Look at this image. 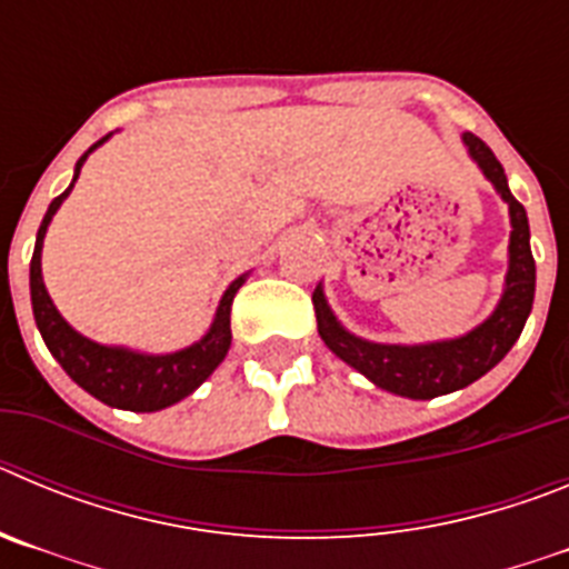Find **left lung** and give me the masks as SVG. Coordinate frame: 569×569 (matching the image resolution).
Instances as JSON below:
<instances>
[{
  "label": "left lung",
  "instance_id": "left-lung-1",
  "mask_svg": "<svg viewBox=\"0 0 569 569\" xmlns=\"http://www.w3.org/2000/svg\"><path fill=\"white\" fill-rule=\"evenodd\" d=\"M465 144L470 156L479 162L485 176L496 184L507 204H510V270H507V288L499 308L485 325L453 341H436V345L399 347V345H373V341L356 339L347 333L330 313L321 288L313 293L316 321L319 336L339 359L356 367L359 373L379 385L381 390L407 396V399H436V396L453 393L461 387L472 385L476 379L499 365L516 339L525 330V321L532 310V293H536V259L530 250V224L521 202L507 188V176L501 162L479 136L467 133Z\"/></svg>",
  "mask_w": 569,
  "mask_h": 569
}]
</instances>
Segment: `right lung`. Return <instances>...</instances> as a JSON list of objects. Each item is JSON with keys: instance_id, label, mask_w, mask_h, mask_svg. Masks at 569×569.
Returning a JSON list of instances; mask_svg holds the SVG:
<instances>
[{"instance_id": "right-lung-1", "label": "right lung", "mask_w": 569, "mask_h": 569, "mask_svg": "<svg viewBox=\"0 0 569 569\" xmlns=\"http://www.w3.org/2000/svg\"><path fill=\"white\" fill-rule=\"evenodd\" d=\"M104 139L108 136H102L93 148H99ZM88 153L77 162V176ZM77 176H73V182H77ZM73 182H70V188H73ZM70 188L50 202L48 213L42 219V228L37 233L33 259H30V301H33V316H37V328L42 333L44 345L53 353V359L62 365L64 373L77 381L82 390H88L90 396L104 401V405L136 410V413H153V410H162V407L182 401L228 356L230 339H233L230 336V305H233L236 290L241 288L244 279H236L230 284L228 293L222 296V305L216 310V321L210 333L202 341H196L193 347H188V350H179V353L170 356H142L122 350V347H104L84 339L53 308V301H50L48 290H44L42 264H39L44 230H48L50 219L59 210L64 196L70 193Z\"/></svg>"}]
</instances>
